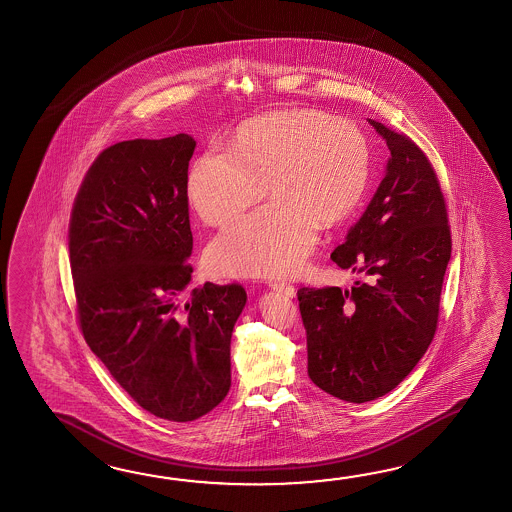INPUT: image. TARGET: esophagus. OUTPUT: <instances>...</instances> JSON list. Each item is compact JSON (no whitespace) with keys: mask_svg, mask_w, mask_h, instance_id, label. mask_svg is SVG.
<instances>
[{"mask_svg":"<svg viewBox=\"0 0 512 512\" xmlns=\"http://www.w3.org/2000/svg\"><path fill=\"white\" fill-rule=\"evenodd\" d=\"M275 292H281L286 297H296V288L292 284L284 283V281H275L270 283Z\"/></svg>","mask_w":512,"mask_h":512,"instance_id":"esophagus-1","label":"esophagus"}]
</instances>
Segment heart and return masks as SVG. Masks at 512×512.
<instances>
[{
  "instance_id": "1",
  "label": "heart",
  "mask_w": 512,
  "mask_h": 512,
  "mask_svg": "<svg viewBox=\"0 0 512 512\" xmlns=\"http://www.w3.org/2000/svg\"><path fill=\"white\" fill-rule=\"evenodd\" d=\"M371 150L364 132L316 110H279L240 125L224 152L194 159L187 194L196 215L224 226L207 261L226 275L275 277L296 272L314 250L318 228L341 224L364 198Z\"/></svg>"
}]
</instances>
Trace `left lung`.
Returning <instances> with one entry per match:
<instances>
[{"label": "left lung", "mask_w": 512, "mask_h": 512, "mask_svg": "<svg viewBox=\"0 0 512 512\" xmlns=\"http://www.w3.org/2000/svg\"><path fill=\"white\" fill-rule=\"evenodd\" d=\"M389 148L386 174L330 259L371 275L351 290L299 288L308 376L332 397H384L419 364L439 318L452 253L441 185L408 136L369 119Z\"/></svg>", "instance_id": "8db88e82"}]
</instances>
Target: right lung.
Wrapping results in <instances>:
<instances>
[{
    "mask_svg": "<svg viewBox=\"0 0 512 512\" xmlns=\"http://www.w3.org/2000/svg\"><path fill=\"white\" fill-rule=\"evenodd\" d=\"M187 134L132 139L99 154L69 220L80 329L110 375L148 413L200 419L231 387L240 284L189 293L193 253Z\"/></svg>",
    "mask_w": 512,
    "mask_h": 512,
    "instance_id": "right-lung-1",
    "label": "right lung"
}]
</instances>
